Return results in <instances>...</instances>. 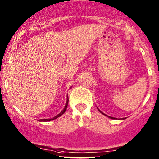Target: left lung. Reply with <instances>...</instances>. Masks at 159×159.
Listing matches in <instances>:
<instances>
[{"label":"left lung","instance_id":"left-lung-1","mask_svg":"<svg viewBox=\"0 0 159 159\" xmlns=\"http://www.w3.org/2000/svg\"><path fill=\"white\" fill-rule=\"evenodd\" d=\"M99 111H100V112L101 113H102V114H103L104 115V116H107L108 117V118H111V119H118V118H113V117H111V116H107V115H106V114H104V113L103 112H102V111H101L100 110H99ZM125 118H118V119H125Z\"/></svg>","mask_w":159,"mask_h":159}]
</instances>
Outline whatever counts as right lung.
Here are the masks:
<instances>
[{"instance_id":"add662e5","label":"right lung","mask_w":159,"mask_h":159,"mask_svg":"<svg viewBox=\"0 0 159 159\" xmlns=\"http://www.w3.org/2000/svg\"><path fill=\"white\" fill-rule=\"evenodd\" d=\"M68 102H69V97H68V94H67V99H66V102L65 108H64V109H62V111H61L60 114H58V115H57V116H56L55 117H53V118H49V119H41V120H38V121H52V120L56 119V118H58V117L61 116L62 114H63V113H65L66 109H67Z\"/></svg>"}]
</instances>
